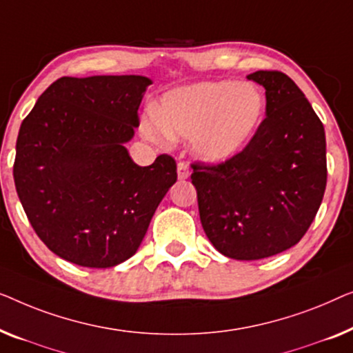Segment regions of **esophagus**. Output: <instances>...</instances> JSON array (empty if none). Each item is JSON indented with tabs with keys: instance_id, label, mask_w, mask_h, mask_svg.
I'll return each instance as SVG.
<instances>
[{
	"instance_id": "1",
	"label": "esophagus",
	"mask_w": 353,
	"mask_h": 353,
	"mask_svg": "<svg viewBox=\"0 0 353 353\" xmlns=\"http://www.w3.org/2000/svg\"><path fill=\"white\" fill-rule=\"evenodd\" d=\"M177 176L179 179H187L188 176H190V171H188V165L185 161H179L177 163Z\"/></svg>"
}]
</instances>
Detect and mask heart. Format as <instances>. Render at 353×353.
Returning a JSON list of instances; mask_svg holds the SVG:
<instances>
[{
	"instance_id": "b5f03b06",
	"label": "heart",
	"mask_w": 353,
	"mask_h": 353,
	"mask_svg": "<svg viewBox=\"0 0 353 353\" xmlns=\"http://www.w3.org/2000/svg\"><path fill=\"white\" fill-rule=\"evenodd\" d=\"M264 112L265 97L256 84L203 81L165 94L160 110H148L141 128L153 142H168L171 136L192 139L198 157L219 163L251 141Z\"/></svg>"
}]
</instances>
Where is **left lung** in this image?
<instances>
[{"mask_svg":"<svg viewBox=\"0 0 353 353\" xmlns=\"http://www.w3.org/2000/svg\"><path fill=\"white\" fill-rule=\"evenodd\" d=\"M248 79L265 88V118L241 152L192 163L201 225L227 257L256 261L297 245L326 188V139L304 92L278 70Z\"/></svg>","mask_w":353,"mask_h":353,"instance_id":"1","label":"left lung"}]
</instances>
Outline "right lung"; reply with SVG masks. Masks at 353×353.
<instances>
[{
    "instance_id": "obj_1",
    "label": "right lung",
    "mask_w": 353,
    "mask_h": 353,
    "mask_svg": "<svg viewBox=\"0 0 353 353\" xmlns=\"http://www.w3.org/2000/svg\"><path fill=\"white\" fill-rule=\"evenodd\" d=\"M148 84L137 75L62 77L22 121L12 170L19 200L62 259L91 269L129 259L177 181L172 157L142 168L125 147Z\"/></svg>"
}]
</instances>
